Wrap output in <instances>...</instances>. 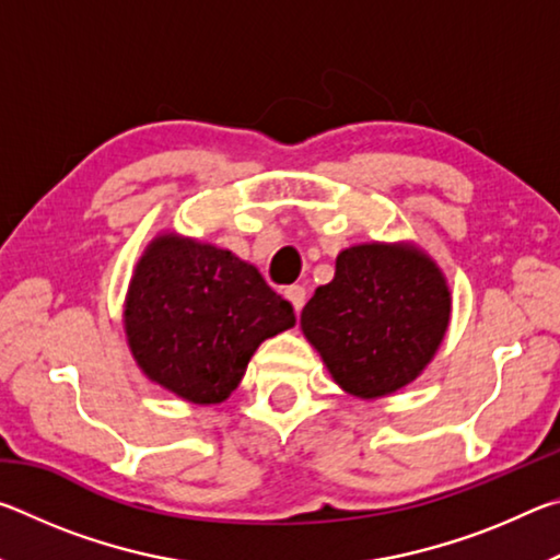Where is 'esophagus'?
I'll return each instance as SVG.
<instances>
[{"mask_svg": "<svg viewBox=\"0 0 560 560\" xmlns=\"http://www.w3.org/2000/svg\"><path fill=\"white\" fill-rule=\"evenodd\" d=\"M283 293H287V299L291 301L293 311H296V314H301L303 303H306V289H303V287H289Z\"/></svg>", "mask_w": 560, "mask_h": 560, "instance_id": "esophagus-1", "label": "esophagus"}]
</instances>
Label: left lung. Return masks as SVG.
I'll list each match as a JSON object with an SVG mask.
<instances>
[{
    "label": "left lung",
    "mask_w": 560,
    "mask_h": 560,
    "mask_svg": "<svg viewBox=\"0 0 560 560\" xmlns=\"http://www.w3.org/2000/svg\"><path fill=\"white\" fill-rule=\"evenodd\" d=\"M450 324L440 269L415 249L360 244L338 254L336 279L303 306L301 328L336 383L381 397L412 383Z\"/></svg>",
    "instance_id": "8db88e82"
}]
</instances>
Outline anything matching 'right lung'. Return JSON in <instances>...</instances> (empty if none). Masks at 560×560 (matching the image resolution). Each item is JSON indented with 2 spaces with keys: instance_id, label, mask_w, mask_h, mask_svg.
Masks as SVG:
<instances>
[{
  "instance_id": "1",
  "label": "right lung",
  "mask_w": 560,
  "mask_h": 560,
  "mask_svg": "<svg viewBox=\"0 0 560 560\" xmlns=\"http://www.w3.org/2000/svg\"><path fill=\"white\" fill-rule=\"evenodd\" d=\"M296 324L261 273L212 244L160 236L126 301L132 355L150 381L189 402H222L264 338Z\"/></svg>"
}]
</instances>
